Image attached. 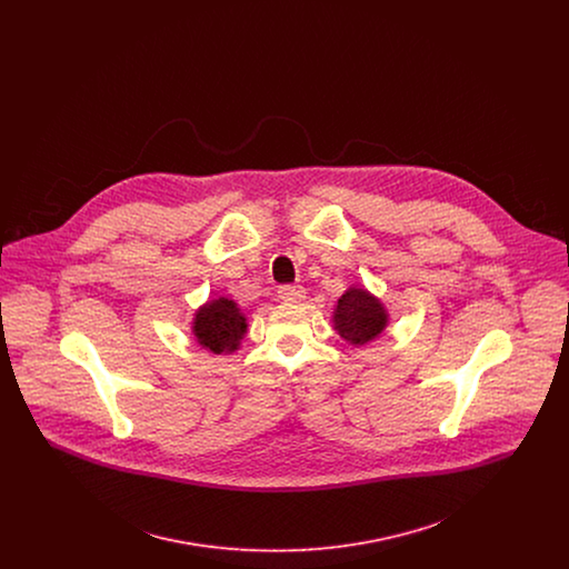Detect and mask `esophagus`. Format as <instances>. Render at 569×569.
<instances>
[{
    "instance_id": "obj_1",
    "label": "esophagus",
    "mask_w": 569,
    "mask_h": 569,
    "mask_svg": "<svg viewBox=\"0 0 569 569\" xmlns=\"http://www.w3.org/2000/svg\"><path fill=\"white\" fill-rule=\"evenodd\" d=\"M277 295L283 302H300L307 292L302 286H281Z\"/></svg>"
}]
</instances>
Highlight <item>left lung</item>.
<instances>
[{
  "label": "left lung",
  "mask_w": 569,
  "mask_h": 569,
  "mask_svg": "<svg viewBox=\"0 0 569 569\" xmlns=\"http://www.w3.org/2000/svg\"><path fill=\"white\" fill-rule=\"evenodd\" d=\"M332 325L348 343L365 346L383 332L388 325V313L379 298L365 288L353 286L337 300Z\"/></svg>",
  "instance_id": "8db88e82"
}]
</instances>
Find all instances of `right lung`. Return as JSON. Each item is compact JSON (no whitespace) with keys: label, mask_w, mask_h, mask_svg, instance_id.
I'll return each mask as SVG.
<instances>
[{"label":"right lung","mask_w":569,"mask_h":569,"mask_svg":"<svg viewBox=\"0 0 569 569\" xmlns=\"http://www.w3.org/2000/svg\"><path fill=\"white\" fill-rule=\"evenodd\" d=\"M191 332L202 348L213 353L234 352L247 332V318L234 300L216 298L196 311Z\"/></svg>","instance_id":"right-lung-1"}]
</instances>
